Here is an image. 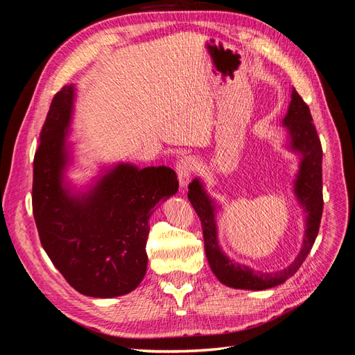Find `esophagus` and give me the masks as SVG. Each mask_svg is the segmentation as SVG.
I'll return each instance as SVG.
<instances>
[{"instance_id":"esophagus-1","label":"esophagus","mask_w":355,"mask_h":355,"mask_svg":"<svg viewBox=\"0 0 355 355\" xmlns=\"http://www.w3.org/2000/svg\"><path fill=\"white\" fill-rule=\"evenodd\" d=\"M197 167V159L192 157H182L178 163H176V173L179 178V184L180 187H187L189 184L191 175L194 173V170Z\"/></svg>"}]
</instances>
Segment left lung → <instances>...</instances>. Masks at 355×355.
Instances as JSON below:
<instances>
[{
	"label": "left lung",
	"instance_id": "8db88e82",
	"mask_svg": "<svg viewBox=\"0 0 355 355\" xmlns=\"http://www.w3.org/2000/svg\"><path fill=\"white\" fill-rule=\"evenodd\" d=\"M283 127L288 135V148L300 155L293 191L299 204L306 213L302 247H300L296 259L284 270L277 272H261L230 259L220 250L218 243V228L216 220H214L218 209L216 202L209 197L198 178L192 180L188 187V200L201 220L204 249H206L209 265L218 280L228 287L265 290L284 283L295 275L300 265L304 263L317 239L321 214H323V176H321L323 149H321L320 137L313 124V116H311L308 105L295 89L292 90V101L288 103Z\"/></svg>",
	"mask_w": 355,
	"mask_h": 355
}]
</instances>
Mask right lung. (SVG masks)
Listing matches in <instances>:
<instances>
[{"label": "right lung", "instance_id": "right-lung-1", "mask_svg": "<svg viewBox=\"0 0 355 355\" xmlns=\"http://www.w3.org/2000/svg\"><path fill=\"white\" fill-rule=\"evenodd\" d=\"M75 89L65 85L51 101L34 158L32 210L42 249L81 295L115 297L130 293L146 274L149 216L159 201L175 196L170 167L120 163L87 191L65 180L67 139Z\"/></svg>", "mask_w": 355, "mask_h": 355}]
</instances>
